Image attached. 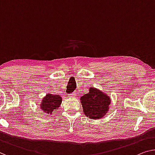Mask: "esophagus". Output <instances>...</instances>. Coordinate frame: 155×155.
Segmentation results:
<instances>
[{"mask_svg": "<svg viewBox=\"0 0 155 155\" xmlns=\"http://www.w3.org/2000/svg\"><path fill=\"white\" fill-rule=\"evenodd\" d=\"M76 95H77V94H76L75 92H73V93L69 94V97H74Z\"/></svg>", "mask_w": 155, "mask_h": 155, "instance_id": "esophagus-1", "label": "esophagus"}]
</instances>
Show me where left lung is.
<instances>
[{
  "instance_id": "left-lung-1",
  "label": "left lung",
  "mask_w": 155,
  "mask_h": 155,
  "mask_svg": "<svg viewBox=\"0 0 155 155\" xmlns=\"http://www.w3.org/2000/svg\"><path fill=\"white\" fill-rule=\"evenodd\" d=\"M80 99L84 114L91 119H100L108 111L110 97L95 87H90L88 93L81 97Z\"/></svg>"
}]
</instances>
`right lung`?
<instances>
[{"mask_svg":"<svg viewBox=\"0 0 155 155\" xmlns=\"http://www.w3.org/2000/svg\"><path fill=\"white\" fill-rule=\"evenodd\" d=\"M62 102V97L59 94H47L40 104V108L45 114L52 115Z\"/></svg>","mask_w":155,"mask_h":155,"instance_id":"right-lung-1","label":"right lung"}]
</instances>
